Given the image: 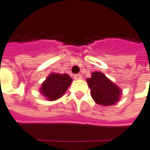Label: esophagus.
<instances>
[{"mask_svg":"<svg viewBox=\"0 0 150 150\" xmlns=\"http://www.w3.org/2000/svg\"><path fill=\"white\" fill-rule=\"evenodd\" d=\"M82 78H83V76L79 74H74V79H76V80H79V79H82Z\"/></svg>","mask_w":150,"mask_h":150,"instance_id":"esophagus-1","label":"esophagus"}]
</instances>
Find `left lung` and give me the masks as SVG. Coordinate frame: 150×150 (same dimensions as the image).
Masks as SVG:
<instances>
[{
    "mask_svg": "<svg viewBox=\"0 0 150 150\" xmlns=\"http://www.w3.org/2000/svg\"><path fill=\"white\" fill-rule=\"evenodd\" d=\"M87 83L91 89V95L97 104L108 106L119 101L121 91L103 73H92L91 77L87 79Z\"/></svg>",
    "mask_w": 150,
    "mask_h": 150,
    "instance_id": "8db88e82",
    "label": "left lung"
}]
</instances>
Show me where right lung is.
Wrapping results in <instances>:
<instances>
[{
	"label": "right lung",
	"mask_w": 150,
	"mask_h": 150,
	"mask_svg": "<svg viewBox=\"0 0 150 150\" xmlns=\"http://www.w3.org/2000/svg\"><path fill=\"white\" fill-rule=\"evenodd\" d=\"M71 82L72 79L68 74H59L53 73L51 74L43 83L40 91L48 98V100H56L66 92Z\"/></svg>",
	"instance_id": "obj_1"
}]
</instances>
